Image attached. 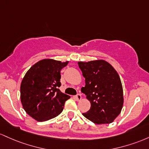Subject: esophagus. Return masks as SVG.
<instances>
[{"mask_svg":"<svg viewBox=\"0 0 149 149\" xmlns=\"http://www.w3.org/2000/svg\"><path fill=\"white\" fill-rule=\"evenodd\" d=\"M75 98H76V100L77 101H79L81 99V95L80 94V93H77V94L75 96Z\"/></svg>","mask_w":149,"mask_h":149,"instance_id":"34e87169","label":"esophagus"}]
</instances>
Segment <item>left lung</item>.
Instances as JSON below:
<instances>
[{"label":"left lung","mask_w":149,"mask_h":149,"mask_svg":"<svg viewBox=\"0 0 149 149\" xmlns=\"http://www.w3.org/2000/svg\"><path fill=\"white\" fill-rule=\"evenodd\" d=\"M85 78L81 92L91 103L89 111L83 115L95 124L113 123L123 106L121 80L113 67L103 60L78 62Z\"/></svg>","instance_id":"obj_1"}]
</instances>
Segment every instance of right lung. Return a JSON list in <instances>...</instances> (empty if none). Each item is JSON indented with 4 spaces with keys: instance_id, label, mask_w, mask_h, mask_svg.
<instances>
[{
    "instance_id": "add662e5",
    "label": "right lung",
    "mask_w": 149,
    "mask_h": 149,
    "mask_svg": "<svg viewBox=\"0 0 149 149\" xmlns=\"http://www.w3.org/2000/svg\"><path fill=\"white\" fill-rule=\"evenodd\" d=\"M68 61L43 59L26 72L20 86L23 108L29 116L43 122L58 116L70 96L62 93L61 70Z\"/></svg>"
}]
</instances>
